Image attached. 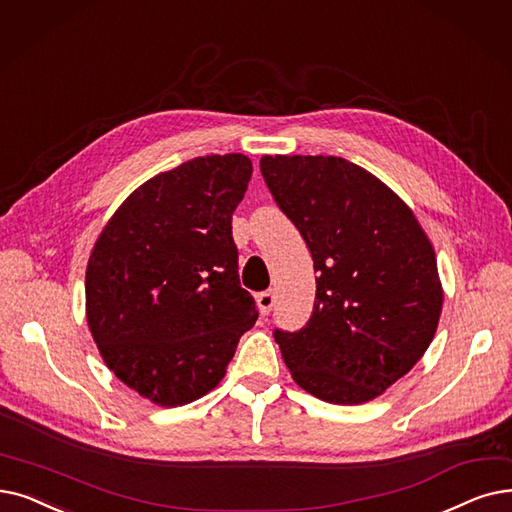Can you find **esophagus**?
Returning a JSON list of instances; mask_svg holds the SVG:
<instances>
[{
    "label": "esophagus",
    "instance_id": "34e87169",
    "mask_svg": "<svg viewBox=\"0 0 512 512\" xmlns=\"http://www.w3.org/2000/svg\"><path fill=\"white\" fill-rule=\"evenodd\" d=\"M274 303H276V297H274L272 291H265V293H259V295H257V305H259V311H261L263 316L270 314Z\"/></svg>",
    "mask_w": 512,
    "mask_h": 512
}]
</instances>
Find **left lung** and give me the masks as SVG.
<instances>
[{
    "label": "left lung",
    "mask_w": 512,
    "mask_h": 512,
    "mask_svg": "<svg viewBox=\"0 0 512 512\" xmlns=\"http://www.w3.org/2000/svg\"><path fill=\"white\" fill-rule=\"evenodd\" d=\"M259 165L318 272L309 322L274 330L284 364L322 402H370L435 337L443 288L433 244L402 198L360 165L322 154H265Z\"/></svg>",
    "instance_id": "1"
}]
</instances>
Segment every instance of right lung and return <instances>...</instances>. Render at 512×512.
Instances as JSON below:
<instances>
[{
    "label": "right lung",
    "mask_w": 512,
    "mask_h": 512,
    "mask_svg": "<svg viewBox=\"0 0 512 512\" xmlns=\"http://www.w3.org/2000/svg\"><path fill=\"white\" fill-rule=\"evenodd\" d=\"M251 173V159L234 152L154 175L94 244L87 324L104 364L152 404L184 406L215 389L259 316L232 238Z\"/></svg>",
    "instance_id": "1"
}]
</instances>
